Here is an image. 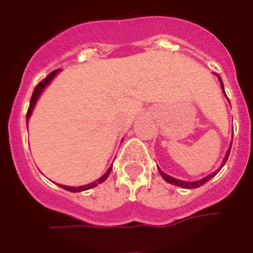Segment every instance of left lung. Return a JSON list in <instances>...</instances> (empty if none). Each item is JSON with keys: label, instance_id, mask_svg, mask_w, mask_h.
Here are the masks:
<instances>
[{"label": "left lung", "instance_id": "8db88e82", "mask_svg": "<svg viewBox=\"0 0 253 253\" xmlns=\"http://www.w3.org/2000/svg\"><path fill=\"white\" fill-rule=\"evenodd\" d=\"M219 80H220V84H222V88H223V91H224V86H223L222 78H219ZM224 93H225V92H224ZM229 152H231V149H229V151H228L227 156H225L224 161H223V165H224V163L227 162L228 156H229ZM223 165H222V167H223ZM158 171H160L161 176H162V177L165 178V180H166L167 182H169V184L176 185V186H180V187H185V189H196V187H200V186H202V185H204L205 182H208V181H209L210 178L214 177V176H215L216 173H218V171H216V172H214V173H211V175H209V176H207V177L202 178V180L195 181V182H185V181L176 180V178L171 177V176H169V175H167V173H165V172H163L162 169H158Z\"/></svg>", "mask_w": 253, "mask_h": 253}]
</instances>
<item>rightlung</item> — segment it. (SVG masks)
I'll list each match as a JSON object with an SVG mask.
<instances>
[{
  "instance_id": "add662e5",
  "label": "right lung",
  "mask_w": 253,
  "mask_h": 253,
  "mask_svg": "<svg viewBox=\"0 0 253 253\" xmlns=\"http://www.w3.org/2000/svg\"><path fill=\"white\" fill-rule=\"evenodd\" d=\"M58 71H59V69H55V71H53V72H51V73H49V75L46 76L45 78H44L43 81H42V82H39V84H38L37 86H35V88H34V92H33V95H31V99H30V105H29L28 113H26V123H28L29 118H30V114H31V111H33V109H34V106H35V102H37V100H38V97H39V95H40V93H42V91L44 90V87H45L46 84H48L49 82H50V80H51V78H53V77H54L55 75H57V73H58ZM111 169H113V167H110V169H107V172H106V173H105V175L102 176V177H100L99 180H97V181H95V182H92V184L84 185V186L71 187V186H64V185H59V184H58V185H59L60 187H63L64 190H68V191H72V193H78V191H84V190L92 189V187L97 186V184H101V182H104V181L106 180V178H107V176H109V173H110Z\"/></svg>"
}]
</instances>
